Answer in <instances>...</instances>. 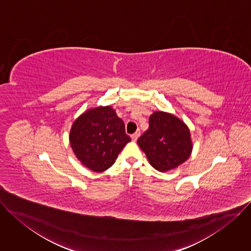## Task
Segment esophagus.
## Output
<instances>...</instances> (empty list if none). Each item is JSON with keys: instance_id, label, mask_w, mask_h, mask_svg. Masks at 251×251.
I'll return each mask as SVG.
<instances>
[{"instance_id": "obj_1", "label": "esophagus", "mask_w": 251, "mask_h": 251, "mask_svg": "<svg viewBox=\"0 0 251 251\" xmlns=\"http://www.w3.org/2000/svg\"><path fill=\"white\" fill-rule=\"evenodd\" d=\"M139 135H140V131H136V132H135L134 134H132V136H131L132 140H133V141H136L137 138L139 137Z\"/></svg>"}]
</instances>
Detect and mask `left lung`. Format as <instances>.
Segmentation results:
<instances>
[{"mask_svg":"<svg viewBox=\"0 0 251 251\" xmlns=\"http://www.w3.org/2000/svg\"><path fill=\"white\" fill-rule=\"evenodd\" d=\"M149 163L156 170L166 172L183 164L191 155L190 130L176 116L155 112L149 118V128L137 140Z\"/></svg>","mask_w":251,"mask_h":251,"instance_id":"obj_1","label":"left lung"}]
</instances>
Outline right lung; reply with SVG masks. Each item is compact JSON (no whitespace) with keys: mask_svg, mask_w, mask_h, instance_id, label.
Here are the masks:
<instances>
[{"mask_svg":"<svg viewBox=\"0 0 251 251\" xmlns=\"http://www.w3.org/2000/svg\"><path fill=\"white\" fill-rule=\"evenodd\" d=\"M70 145L83 165L94 172L111 167L131 138L110 106L97 107L78 117L70 131Z\"/></svg>","mask_w":251,"mask_h":251,"instance_id":"1","label":"right lung"}]
</instances>
